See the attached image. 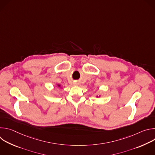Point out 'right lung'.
Segmentation results:
<instances>
[{
	"mask_svg": "<svg viewBox=\"0 0 155 155\" xmlns=\"http://www.w3.org/2000/svg\"><path fill=\"white\" fill-rule=\"evenodd\" d=\"M58 86H59V85H58Z\"/></svg>",
	"mask_w": 155,
	"mask_h": 155,
	"instance_id": "1",
	"label": "right lung"
}]
</instances>
